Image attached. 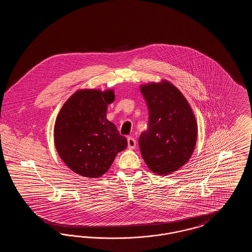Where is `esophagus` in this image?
Listing matches in <instances>:
<instances>
[{"instance_id": "obj_1", "label": "esophagus", "mask_w": 252, "mask_h": 252, "mask_svg": "<svg viewBox=\"0 0 252 252\" xmlns=\"http://www.w3.org/2000/svg\"><path fill=\"white\" fill-rule=\"evenodd\" d=\"M127 146L129 149H134L136 147V140L132 137L127 138Z\"/></svg>"}]
</instances>
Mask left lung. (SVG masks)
<instances>
[{
	"mask_svg": "<svg viewBox=\"0 0 252 252\" xmlns=\"http://www.w3.org/2000/svg\"><path fill=\"white\" fill-rule=\"evenodd\" d=\"M148 106V129L139 138L142 156L148 168L166 176L183 166L196 144L197 125L186 98L166 80L142 85Z\"/></svg>",
	"mask_w": 252,
	"mask_h": 252,
	"instance_id": "obj_1",
	"label": "left lung"
}]
</instances>
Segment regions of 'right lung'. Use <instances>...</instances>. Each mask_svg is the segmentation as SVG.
<instances>
[{"instance_id":"1","label":"right lung","mask_w":252,"mask_h":252,"mask_svg":"<svg viewBox=\"0 0 252 252\" xmlns=\"http://www.w3.org/2000/svg\"><path fill=\"white\" fill-rule=\"evenodd\" d=\"M112 90H80L63 105L57 117L54 136L61 159L74 173L99 178L126 148V138L107 119Z\"/></svg>"}]
</instances>
